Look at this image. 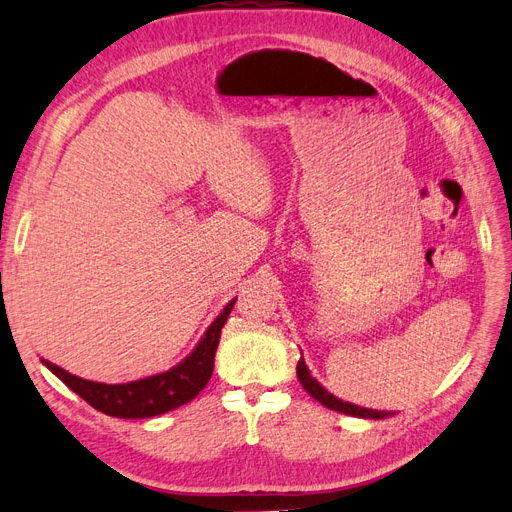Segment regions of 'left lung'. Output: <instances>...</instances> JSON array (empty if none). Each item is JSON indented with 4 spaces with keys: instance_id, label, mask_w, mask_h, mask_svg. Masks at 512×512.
<instances>
[{
    "instance_id": "1",
    "label": "left lung",
    "mask_w": 512,
    "mask_h": 512,
    "mask_svg": "<svg viewBox=\"0 0 512 512\" xmlns=\"http://www.w3.org/2000/svg\"><path fill=\"white\" fill-rule=\"evenodd\" d=\"M297 378H299V382H302V386L306 388V393L310 397H314L318 403H322L324 407L333 409V411H339V413H345V415H353V417H364V419H384L388 415H395L393 411L366 409V407H359V405L341 401L335 395H330L328 390L316 378H312V374H310V370H308V366L304 362V357L297 362Z\"/></svg>"
}]
</instances>
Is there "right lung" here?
Wrapping results in <instances>:
<instances>
[{
	"mask_svg": "<svg viewBox=\"0 0 512 512\" xmlns=\"http://www.w3.org/2000/svg\"><path fill=\"white\" fill-rule=\"evenodd\" d=\"M235 299L237 297H233L223 308V312L215 318V322L206 328V333L186 359H182L171 370L155 376L126 384H105L78 378L64 368L47 362V359H41V362L90 407H95L105 415L122 419L155 417L190 403L206 386L210 376H213L221 328L225 326L233 310Z\"/></svg>",
	"mask_w": 512,
	"mask_h": 512,
	"instance_id": "right-lung-1",
	"label": "right lung"
}]
</instances>
